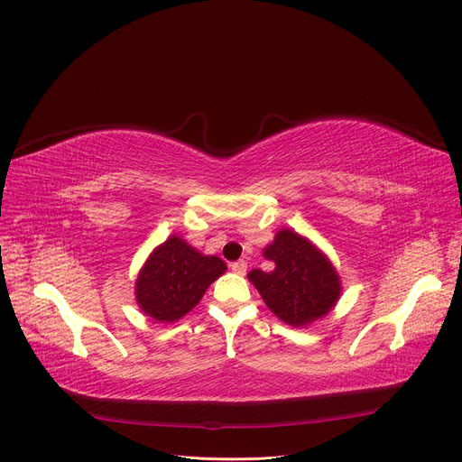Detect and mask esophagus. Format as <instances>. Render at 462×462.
<instances>
[{
    "mask_svg": "<svg viewBox=\"0 0 462 462\" xmlns=\"http://www.w3.org/2000/svg\"><path fill=\"white\" fill-rule=\"evenodd\" d=\"M230 268H232V272H236V274L245 276V272H247V263H245V261H237V263H232V264H230Z\"/></svg>",
    "mask_w": 462,
    "mask_h": 462,
    "instance_id": "1",
    "label": "esophagus"
}]
</instances>
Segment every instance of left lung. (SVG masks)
I'll return each instance as SVG.
<instances>
[{"instance_id":"obj_1","label":"left lung","mask_w":462,"mask_h":462,"mask_svg":"<svg viewBox=\"0 0 462 462\" xmlns=\"http://www.w3.org/2000/svg\"><path fill=\"white\" fill-rule=\"evenodd\" d=\"M264 259L274 268L251 270L247 278L257 287L268 309L287 326L304 328L326 316L340 297V280L331 261L297 232L283 228L264 247Z\"/></svg>"}]
</instances>
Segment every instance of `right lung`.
Instances as JSON below:
<instances>
[{"label":"right lung","instance_id":"right-lung-1","mask_svg":"<svg viewBox=\"0 0 462 462\" xmlns=\"http://www.w3.org/2000/svg\"><path fill=\"white\" fill-rule=\"evenodd\" d=\"M225 272L226 264L215 254H203L182 237L171 236L152 251L141 268L134 283L136 304L156 321H177L194 309Z\"/></svg>","mask_w":462,"mask_h":462}]
</instances>
